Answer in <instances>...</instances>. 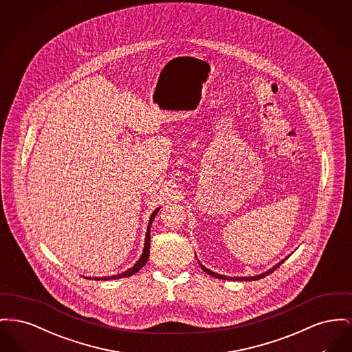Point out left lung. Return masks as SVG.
Here are the masks:
<instances>
[{
  "label": "left lung",
  "instance_id": "obj_1",
  "mask_svg": "<svg viewBox=\"0 0 352 352\" xmlns=\"http://www.w3.org/2000/svg\"><path fill=\"white\" fill-rule=\"evenodd\" d=\"M285 261V259H283ZM283 261H280L278 265H276L273 269H270V270H267L266 273H263V274H259V276H256V277H234V278H230V277H225V276H220V274H216L214 272H210L209 269H206L205 266H203L201 265V269H203L204 272L206 273V274H209V276H212V277L214 278H219V279H233V280H256V279H261V278L266 277V276H269V274H272L277 267H279V265L280 263H283Z\"/></svg>",
  "mask_w": 352,
  "mask_h": 352
}]
</instances>
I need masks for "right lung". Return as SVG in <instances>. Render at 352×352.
Instances as JSON below:
<instances>
[{
  "mask_svg": "<svg viewBox=\"0 0 352 352\" xmlns=\"http://www.w3.org/2000/svg\"><path fill=\"white\" fill-rule=\"evenodd\" d=\"M159 209H160V208H157V209L152 213V216H151L148 228H147V234H146V245H144L143 254H142V257L139 258V261H138V262L131 267L130 270H127V272H124V273H122V274H118V276H112V277H95L94 279H103V280H106V279H118V278L130 277V276H133L135 273H138V272H139V270L146 265V262H147V259H148L149 257V240H151L149 229H151V223L153 221V219H155L156 213L159 212Z\"/></svg>",
  "mask_w": 352,
  "mask_h": 352,
  "instance_id": "obj_1",
  "label": "right lung"
}]
</instances>
